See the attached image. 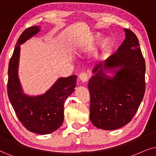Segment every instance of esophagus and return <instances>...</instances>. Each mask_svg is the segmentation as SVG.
<instances>
[{"label":"esophagus","mask_w":156,"mask_h":156,"mask_svg":"<svg viewBox=\"0 0 156 156\" xmlns=\"http://www.w3.org/2000/svg\"><path fill=\"white\" fill-rule=\"evenodd\" d=\"M79 79L81 80L82 82H86L88 80V75L86 73H81L79 75Z\"/></svg>","instance_id":"34e87169"}]
</instances>
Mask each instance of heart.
Segmentation results:
<instances>
[{
	"label": "heart",
	"mask_w": 156,
	"mask_h": 156,
	"mask_svg": "<svg viewBox=\"0 0 156 156\" xmlns=\"http://www.w3.org/2000/svg\"><path fill=\"white\" fill-rule=\"evenodd\" d=\"M99 38V34L96 33L90 32L88 33L87 35H86L84 37L80 39V40L77 43L76 47L78 50H86L91 49L92 47L95 46L98 39ZM108 44V39H103L100 40L99 45L102 48H105Z\"/></svg>",
	"instance_id": "obj_1"
}]
</instances>
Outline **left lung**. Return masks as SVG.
Returning <instances> with one entry per match:
<instances>
[{
    "label": "left lung",
    "mask_w": 156,
    "mask_h": 156,
    "mask_svg": "<svg viewBox=\"0 0 156 156\" xmlns=\"http://www.w3.org/2000/svg\"><path fill=\"white\" fill-rule=\"evenodd\" d=\"M125 31V39L117 52L94 68L95 75L88 84L90 119L96 127L106 130L119 129L131 121L145 90V62L138 39L129 29ZM102 66L114 69L116 74L110 78Z\"/></svg>",
    "instance_id": "left-lung-1"
}]
</instances>
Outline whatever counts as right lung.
<instances>
[{"mask_svg": "<svg viewBox=\"0 0 156 156\" xmlns=\"http://www.w3.org/2000/svg\"><path fill=\"white\" fill-rule=\"evenodd\" d=\"M37 26L25 29L18 39L14 51L9 61L8 96L18 119L31 133L47 135L62 125L64 119V104L74 91L76 76L59 78L44 94L29 96L23 94L18 78L20 45L39 32Z\"/></svg>", "mask_w": 156, "mask_h": 156, "instance_id": "obj_1", "label": "right lung"}]
</instances>
